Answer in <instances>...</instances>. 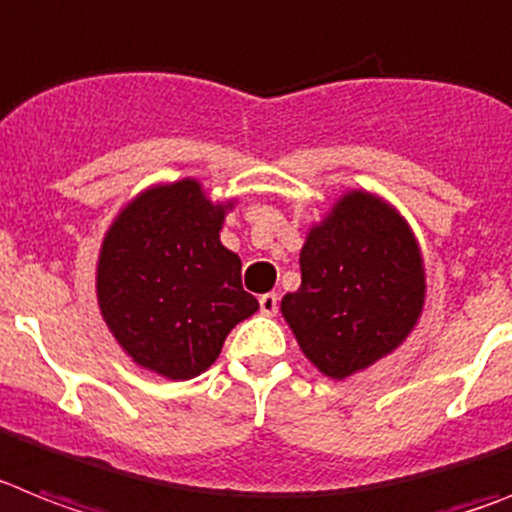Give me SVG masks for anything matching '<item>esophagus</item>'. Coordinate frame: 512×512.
Masks as SVG:
<instances>
[{
    "label": "esophagus",
    "mask_w": 512,
    "mask_h": 512,
    "mask_svg": "<svg viewBox=\"0 0 512 512\" xmlns=\"http://www.w3.org/2000/svg\"><path fill=\"white\" fill-rule=\"evenodd\" d=\"M259 305H261V313H264V316H277L279 298L274 295V292H266V295H261L259 298Z\"/></svg>",
    "instance_id": "34e87169"
}]
</instances>
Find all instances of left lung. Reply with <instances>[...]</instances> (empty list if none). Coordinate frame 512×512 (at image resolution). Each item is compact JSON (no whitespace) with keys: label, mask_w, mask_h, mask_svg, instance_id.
<instances>
[{"label":"left lung","mask_w":512,"mask_h":512,"mask_svg":"<svg viewBox=\"0 0 512 512\" xmlns=\"http://www.w3.org/2000/svg\"><path fill=\"white\" fill-rule=\"evenodd\" d=\"M303 282L282 316L313 368L331 381L368 370L406 342L425 310L422 248L393 204L344 191L300 248Z\"/></svg>","instance_id":"left-lung-1"}]
</instances>
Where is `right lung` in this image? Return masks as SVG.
<instances>
[{
  "label": "right lung",
  "instance_id": "1",
  "mask_svg": "<svg viewBox=\"0 0 512 512\" xmlns=\"http://www.w3.org/2000/svg\"><path fill=\"white\" fill-rule=\"evenodd\" d=\"M235 199L202 181L155 183L113 217L95 264L100 316L131 362L168 381L202 375L227 334L259 310L220 230Z\"/></svg>",
  "mask_w": 512,
  "mask_h": 512
}]
</instances>
